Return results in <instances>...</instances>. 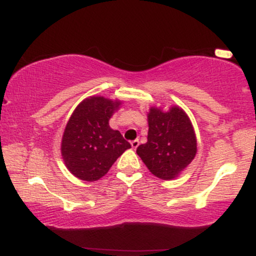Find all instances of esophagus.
Masks as SVG:
<instances>
[{
    "label": "esophagus",
    "instance_id": "esophagus-1",
    "mask_svg": "<svg viewBox=\"0 0 256 256\" xmlns=\"http://www.w3.org/2000/svg\"><path fill=\"white\" fill-rule=\"evenodd\" d=\"M131 146H132V148H134V149H137V146H140V140H132V142H131Z\"/></svg>",
    "mask_w": 256,
    "mask_h": 256
}]
</instances>
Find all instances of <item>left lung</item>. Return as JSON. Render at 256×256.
<instances>
[{"label":"left lung","mask_w":256,"mask_h":256,"mask_svg":"<svg viewBox=\"0 0 256 256\" xmlns=\"http://www.w3.org/2000/svg\"><path fill=\"white\" fill-rule=\"evenodd\" d=\"M148 140L137 148L138 156L155 177L172 180L198 152L192 122L178 106H171L168 110L152 106L148 112Z\"/></svg>","instance_id":"1"}]
</instances>
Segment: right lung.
Masks as SVG:
<instances>
[{"label":"right lung","mask_w":256,"mask_h":256,"mask_svg":"<svg viewBox=\"0 0 256 256\" xmlns=\"http://www.w3.org/2000/svg\"><path fill=\"white\" fill-rule=\"evenodd\" d=\"M122 106L119 100L90 96L83 100L64 128L61 156L68 171L82 180H98L131 144L110 119Z\"/></svg>","instance_id":"right-lung-1"}]
</instances>
